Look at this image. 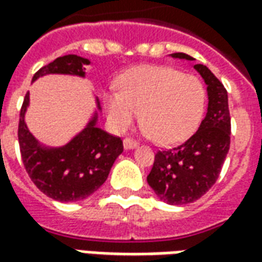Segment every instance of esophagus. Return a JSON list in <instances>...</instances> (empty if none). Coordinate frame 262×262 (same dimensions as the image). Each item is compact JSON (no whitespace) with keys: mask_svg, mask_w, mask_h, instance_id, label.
Wrapping results in <instances>:
<instances>
[{"mask_svg":"<svg viewBox=\"0 0 262 262\" xmlns=\"http://www.w3.org/2000/svg\"><path fill=\"white\" fill-rule=\"evenodd\" d=\"M123 147H125L126 150H130V148L137 147V143L135 142L133 139H125V140H123Z\"/></svg>","mask_w":262,"mask_h":262,"instance_id":"obj_1","label":"esophagus"}]
</instances>
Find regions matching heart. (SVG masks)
<instances>
[{"label":"heart","mask_w":262,"mask_h":262,"mask_svg":"<svg viewBox=\"0 0 262 262\" xmlns=\"http://www.w3.org/2000/svg\"><path fill=\"white\" fill-rule=\"evenodd\" d=\"M205 98L196 75L165 66H142L122 77L120 91L108 92L105 105L115 132L129 129L142 112L144 133L161 144H170L195 130Z\"/></svg>","instance_id":"heart-1"}]
</instances>
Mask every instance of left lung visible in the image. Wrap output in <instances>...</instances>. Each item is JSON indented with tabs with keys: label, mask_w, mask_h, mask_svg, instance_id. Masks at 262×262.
Segmentation results:
<instances>
[{
	"label": "left lung",
	"mask_w": 262,
	"mask_h": 262,
	"mask_svg": "<svg viewBox=\"0 0 262 262\" xmlns=\"http://www.w3.org/2000/svg\"><path fill=\"white\" fill-rule=\"evenodd\" d=\"M176 59L193 60L185 53ZM193 69L201 74L208 91V112L201 126L187 142L160 150L154 157L147 182L156 195L170 205L195 202L213 187L230 148V112L227 91L203 64Z\"/></svg>",
	"instance_id": "8db88e82"
}]
</instances>
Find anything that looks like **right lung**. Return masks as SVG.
<instances>
[{
	"instance_id": "right-lung-1",
	"label": "right lung",
	"mask_w": 262,
	"mask_h": 262,
	"mask_svg": "<svg viewBox=\"0 0 262 262\" xmlns=\"http://www.w3.org/2000/svg\"><path fill=\"white\" fill-rule=\"evenodd\" d=\"M90 63L77 54H67L42 67L32 81L48 74L85 77L84 66ZM28 106L29 92L20 108L18 140L22 161L33 184L59 202H77L92 195L106 181L115 160L123 151L120 137L112 136L97 126L99 101L97 99L98 111L85 127L61 147H46L33 137L25 123Z\"/></svg>"
}]
</instances>
